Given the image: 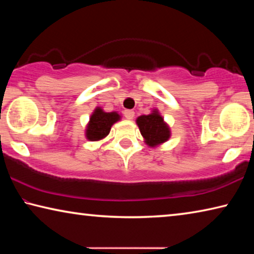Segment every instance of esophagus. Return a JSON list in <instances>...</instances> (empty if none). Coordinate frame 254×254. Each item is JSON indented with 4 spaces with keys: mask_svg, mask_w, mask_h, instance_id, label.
Masks as SVG:
<instances>
[{
    "mask_svg": "<svg viewBox=\"0 0 254 254\" xmlns=\"http://www.w3.org/2000/svg\"><path fill=\"white\" fill-rule=\"evenodd\" d=\"M124 117H126L127 120H132L133 118H134V112H133L132 110L124 111Z\"/></svg>",
    "mask_w": 254,
    "mask_h": 254,
    "instance_id": "obj_1",
    "label": "esophagus"
}]
</instances>
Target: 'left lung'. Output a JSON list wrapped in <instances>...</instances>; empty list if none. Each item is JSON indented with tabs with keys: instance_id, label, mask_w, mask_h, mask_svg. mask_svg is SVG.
Here are the masks:
<instances>
[{
	"instance_id": "obj_1",
	"label": "left lung",
	"mask_w": 254,
	"mask_h": 254,
	"mask_svg": "<svg viewBox=\"0 0 254 254\" xmlns=\"http://www.w3.org/2000/svg\"><path fill=\"white\" fill-rule=\"evenodd\" d=\"M136 124L149 147H157L169 140L170 128L157 110L148 115H141L136 119Z\"/></svg>"
}]
</instances>
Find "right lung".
I'll list each match as a JSON object with an SVG mask.
<instances>
[{
	"instance_id": "obj_1",
	"label": "right lung",
	"mask_w": 254,
	"mask_h": 254,
	"mask_svg": "<svg viewBox=\"0 0 254 254\" xmlns=\"http://www.w3.org/2000/svg\"><path fill=\"white\" fill-rule=\"evenodd\" d=\"M120 114L117 112H106L101 107H96L89 118V122L86 127V137L89 141H98L104 139L111 131L112 126L120 120Z\"/></svg>"
}]
</instances>
